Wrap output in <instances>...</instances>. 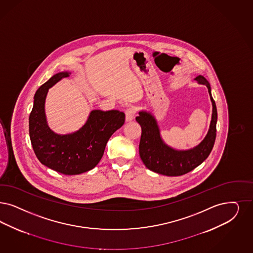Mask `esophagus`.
<instances>
[{"mask_svg": "<svg viewBox=\"0 0 253 253\" xmlns=\"http://www.w3.org/2000/svg\"><path fill=\"white\" fill-rule=\"evenodd\" d=\"M136 115V109L135 108H127L126 110V121L129 122L134 119Z\"/></svg>", "mask_w": 253, "mask_h": 253, "instance_id": "esophagus-1", "label": "esophagus"}]
</instances>
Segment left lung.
<instances>
[{
    "label": "left lung",
    "instance_id": "left-lung-1",
    "mask_svg": "<svg viewBox=\"0 0 253 253\" xmlns=\"http://www.w3.org/2000/svg\"><path fill=\"white\" fill-rule=\"evenodd\" d=\"M197 83L206 84L213 105V114L210 128L198 146L187 151H176L167 146L160 138L159 126L155 118L146 112H140L136 121L141 127L139 152L143 164L159 174L167 176H180L186 174L202 164L210 155L216 135L217 113L215 100L210 91V85L203 76H197Z\"/></svg>",
    "mask_w": 253,
    "mask_h": 253
}]
</instances>
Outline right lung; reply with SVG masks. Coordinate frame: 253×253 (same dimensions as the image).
<instances>
[{
  "instance_id": "obj_1",
  "label": "right lung",
  "mask_w": 253,
  "mask_h": 253,
  "mask_svg": "<svg viewBox=\"0 0 253 253\" xmlns=\"http://www.w3.org/2000/svg\"><path fill=\"white\" fill-rule=\"evenodd\" d=\"M67 77V72L58 73L38 88L29 116V134L34 152L43 165L66 175H75L98 164L108 140L125 124L126 115L115 110H95L80 130L57 135L47 126L45 99L48 88Z\"/></svg>"
}]
</instances>
